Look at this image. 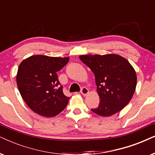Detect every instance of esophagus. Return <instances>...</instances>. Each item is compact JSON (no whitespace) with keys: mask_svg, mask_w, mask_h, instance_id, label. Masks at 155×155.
<instances>
[{"mask_svg":"<svg viewBox=\"0 0 155 155\" xmlns=\"http://www.w3.org/2000/svg\"><path fill=\"white\" fill-rule=\"evenodd\" d=\"M89 93V89H87V87H82L81 89V94L82 95L84 96H86L87 94Z\"/></svg>","mask_w":155,"mask_h":155,"instance_id":"34e87169","label":"esophagus"}]
</instances>
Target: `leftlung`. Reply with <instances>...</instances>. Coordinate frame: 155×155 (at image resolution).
I'll return each instance as SVG.
<instances>
[{
    "label": "left lung",
    "mask_w": 155,
    "mask_h": 155,
    "mask_svg": "<svg viewBox=\"0 0 155 155\" xmlns=\"http://www.w3.org/2000/svg\"><path fill=\"white\" fill-rule=\"evenodd\" d=\"M79 58L93 71L99 96V107L91 111L109 117L128 104L137 86V75L130 62L117 54L82 55Z\"/></svg>",
    "instance_id": "8db88e82"
}]
</instances>
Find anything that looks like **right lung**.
<instances>
[{
	"label": "right lung",
	"mask_w": 155,
	"mask_h": 155,
	"mask_svg": "<svg viewBox=\"0 0 155 155\" xmlns=\"http://www.w3.org/2000/svg\"><path fill=\"white\" fill-rule=\"evenodd\" d=\"M69 58L35 55L18 66V88L31 110L41 116L52 117L65 109L69 97L63 93L56 72L66 66Z\"/></svg>",
	"instance_id": "obj_1"
}]
</instances>
